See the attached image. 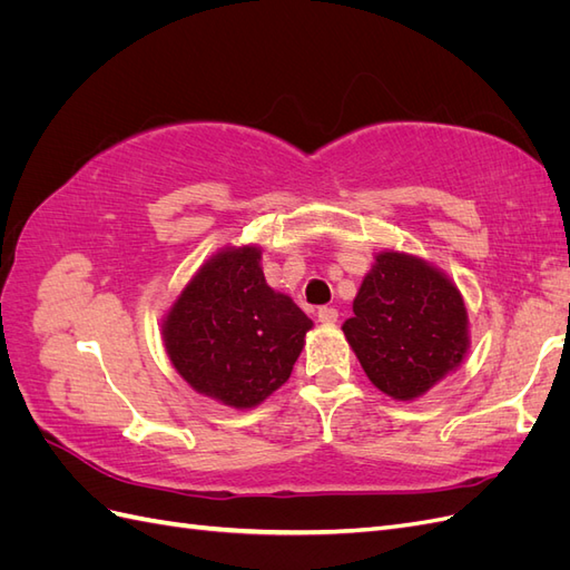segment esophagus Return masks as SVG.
<instances>
[{
  "label": "esophagus",
  "instance_id": "34e87169",
  "mask_svg": "<svg viewBox=\"0 0 570 570\" xmlns=\"http://www.w3.org/2000/svg\"><path fill=\"white\" fill-rule=\"evenodd\" d=\"M337 308H333V306H323V308H318V321L321 323H335L337 321Z\"/></svg>",
  "mask_w": 570,
  "mask_h": 570
}]
</instances>
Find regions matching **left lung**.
I'll list each match as a JSON object with an SVG mask.
<instances>
[{
	"label": "left lung",
	"mask_w": 570,
	"mask_h": 570,
	"mask_svg": "<svg viewBox=\"0 0 570 570\" xmlns=\"http://www.w3.org/2000/svg\"><path fill=\"white\" fill-rule=\"evenodd\" d=\"M342 331L368 381L400 402L428 392L469 350V316L456 285L396 252L375 256Z\"/></svg>",
	"instance_id": "left-lung-1"
}]
</instances>
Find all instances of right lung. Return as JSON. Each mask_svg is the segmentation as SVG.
<instances>
[{
  "label": "right lung",
  "mask_w": 570,
  "mask_h": 570,
  "mask_svg": "<svg viewBox=\"0 0 570 570\" xmlns=\"http://www.w3.org/2000/svg\"><path fill=\"white\" fill-rule=\"evenodd\" d=\"M258 258L256 247L220 252L164 321L170 364L197 392L235 409L256 406L287 381L314 325L266 285Z\"/></svg>",
  "instance_id": "right-lung-1"
}]
</instances>
